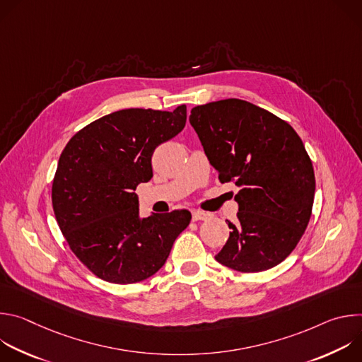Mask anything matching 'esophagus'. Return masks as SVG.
I'll list each match as a JSON object with an SVG mask.
<instances>
[{"instance_id":"esophagus-1","label":"esophagus","mask_w":362,"mask_h":362,"mask_svg":"<svg viewBox=\"0 0 362 362\" xmlns=\"http://www.w3.org/2000/svg\"><path fill=\"white\" fill-rule=\"evenodd\" d=\"M211 218V214L202 211H192V221H206Z\"/></svg>"}]
</instances>
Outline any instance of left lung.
<instances>
[{"label": "left lung", "mask_w": 362, "mask_h": 362, "mask_svg": "<svg viewBox=\"0 0 362 362\" xmlns=\"http://www.w3.org/2000/svg\"><path fill=\"white\" fill-rule=\"evenodd\" d=\"M189 122L219 180L239 192L238 221L215 259L261 272L295 249L311 218L315 175L296 132L249 101L226 98L193 107Z\"/></svg>", "instance_id": "1"}]
</instances>
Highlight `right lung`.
<instances>
[{
    "instance_id": "add662e5",
    "label": "right lung",
    "mask_w": 362,
    "mask_h": 362,
    "mask_svg": "<svg viewBox=\"0 0 362 362\" xmlns=\"http://www.w3.org/2000/svg\"><path fill=\"white\" fill-rule=\"evenodd\" d=\"M186 106L124 109L94 120L64 147L51 190L57 223L74 255L98 278L134 284L156 274L189 211L140 218L137 185L151 179V154L179 134Z\"/></svg>"
}]
</instances>
